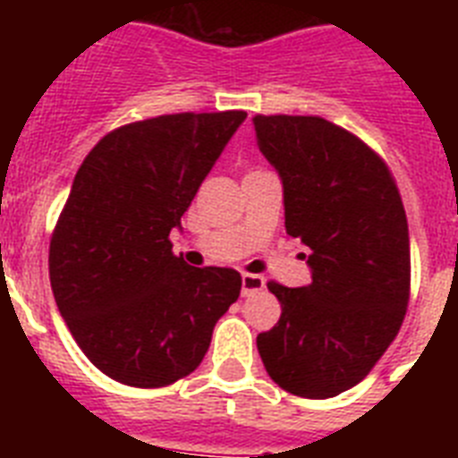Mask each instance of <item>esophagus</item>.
Wrapping results in <instances>:
<instances>
[{"label":"esophagus","instance_id":"1","mask_svg":"<svg viewBox=\"0 0 458 458\" xmlns=\"http://www.w3.org/2000/svg\"><path fill=\"white\" fill-rule=\"evenodd\" d=\"M266 287L264 276H257V273H244L242 276V297H250L254 293H261Z\"/></svg>","mask_w":458,"mask_h":458}]
</instances>
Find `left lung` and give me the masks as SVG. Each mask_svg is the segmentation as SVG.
<instances>
[{
	"mask_svg": "<svg viewBox=\"0 0 458 458\" xmlns=\"http://www.w3.org/2000/svg\"><path fill=\"white\" fill-rule=\"evenodd\" d=\"M257 145L285 190L287 235L311 250V285L271 280L283 313L257 337L273 383L337 397L397 337L411 294V250L394 175L354 132L320 116H257Z\"/></svg>",
	"mask_w": 458,
	"mask_h": 458,
	"instance_id": "8db88e82",
	"label": "left lung"
}]
</instances>
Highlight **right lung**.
I'll use <instances>...</instances> for the list:
<instances>
[{
  "instance_id": "add662e5",
  "label": "right lung",
  "mask_w": 458,
  "mask_h": 458,
  "mask_svg": "<svg viewBox=\"0 0 458 458\" xmlns=\"http://www.w3.org/2000/svg\"><path fill=\"white\" fill-rule=\"evenodd\" d=\"M247 111L165 114L106 132L75 173L49 283L82 354L131 387L190 376L237 301L233 268H192L168 240Z\"/></svg>"
}]
</instances>
